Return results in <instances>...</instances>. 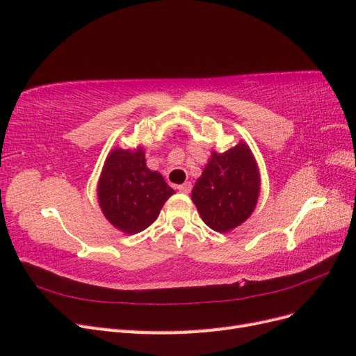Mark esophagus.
<instances>
[{
	"label": "esophagus",
	"mask_w": 356,
	"mask_h": 356,
	"mask_svg": "<svg viewBox=\"0 0 356 356\" xmlns=\"http://www.w3.org/2000/svg\"><path fill=\"white\" fill-rule=\"evenodd\" d=\"M191 182H184V184H181V186H178V190L181 191V193H184V195H188V193L191 191Z\"/></svg>",
	"instance_id": "obj_1"
}]
</instances>
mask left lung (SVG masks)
<instances>
[{"mask_svg": "<svg viewBox=\"0 0 356 356\" xmlns=\"http://www.w3.org/2000/svg\"><path fill=\"white\" fill-rule=\"evenodd\" d=\"M260 169L250 145L239 141L227 152H212L191 191L203 222L227 233L251 217L260 196Z\"/></svg>", "mask_w": 356, "mask_h": 356, "instance_id": "obj_1", "label": "left lung"}]
</instances>
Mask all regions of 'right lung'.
Returning a JSON list of instances; mask_svg holds the SVG:
<instances>
[{"label": "right lung", "mask_w": 356, "mask_h": 356, "mask_svg": "<svg viewBox=\"0 0 356 356\" xmlns=\"http://www.w3.org/2000/svg\"><path fill=\"white\" fill-rule=\"evenodd\" d=\"M96 190L104 217L124 234H136L152 225L165 202L175 195L161 174L147 168L141 145L113 148Z\"/></svg>", "instance_id": "add662e5"}]
</instances>
